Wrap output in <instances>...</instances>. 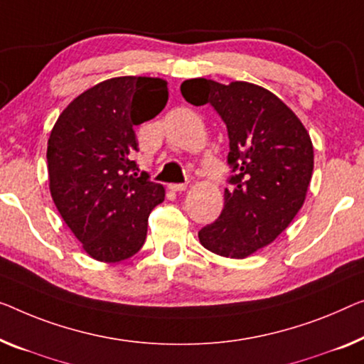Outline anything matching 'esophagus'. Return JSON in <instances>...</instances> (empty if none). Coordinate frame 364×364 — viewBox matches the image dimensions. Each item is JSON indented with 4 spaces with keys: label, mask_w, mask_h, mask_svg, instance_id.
<instances>
[{
    "label": "esophagus",
    "mask_w": 364,
    "mask_h": 364,
    "mask_svg": "<svg viewBox=\"0 0 364 364\" xmlns=\"http://www.w3.org/2000/svg\"><path fill=\"white\" fill-rule=\"evenodd\" d=\"M168 188H170L171 191L178 193V191H184V189H186L188 186L184 183H171V184H168Z\"/></svg>",
    "instance_id": "34e87169"
}]
</instances>
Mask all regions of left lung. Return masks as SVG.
Returning a JSON list of instances; mask_svg holds the SVG:
<instances>
[{
	"label": "left lung",
	"mask_w": 364,
	"mask_h": 364,
	"mask_svg": "<svg viewBox=\"0 0 364 364\" xmlns=\"http://www.w3.org/2000/svg\"><path fill=\"white\" fill-rule=\"evenodd\" d=\"M194 106L210 105L227 126L232 168L219 219L199 230L204 248L247 258L291 224L314 170V147L299 117L278 96L247 81L220 85L194 78L181 85Z\"/></svg>",
	"instance_id": "left-lung-1"
}]
</instances>
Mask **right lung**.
I'll list each match as a JSON object with an SVG mask.
<instances>
[{"instance_id":"add662e5","label":"right lung","mask_w":364,"mask_h":364,"mask_svg":"<svg viewBox=\"0 0 364 364\" xmlns=\"http://www.w3.org/2000/svg\"><path fill=\"white\" fill-rule=\"evenodd\" d=\"M166 81L119 77L101 81L65 107L50 132V194L65 224L91 258L127 259L142 248L151 209L165 199L130 155L134 127L166 106Z\"/></svg>"}]
</instances>
